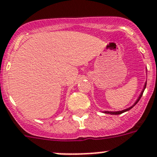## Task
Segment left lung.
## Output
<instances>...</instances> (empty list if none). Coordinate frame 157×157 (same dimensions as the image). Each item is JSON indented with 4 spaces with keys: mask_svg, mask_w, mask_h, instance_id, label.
I'll return each mask as SVG.
<instances>
[{
    "mask_svg": "<svg viewBox=\"0 0 157 157\" xmlns=\"http://www.w3.org/2000/svg\"><path fill=\"white\" fill-rule=\"evenodd\" d=\"M146 82H147V81H145V85H144V88H143V90H142V92H141L140 95H139V97H138V99L136 100V101H135V102L134 103V105H131V107H129V108L126 109L122 110V111H115V112H113V111H103V113H104L112 114V115H119V114L123 113H124V112H127V111H128V110H130V109H131L133 108V107L135 106V105H136L137 103L138 102V101H139V100H140L141 97H142V94H143L144 91H145V87H146Z\"/></svg>",
    "mask_w": 157,
    "mask_h": 157,
    "instance_id": "left-lung-1",
    "label": "left lung"
}]
</instances>
